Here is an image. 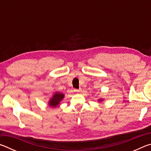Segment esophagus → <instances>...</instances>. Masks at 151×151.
Listing matches in <instances>:
<instances>
[{"label":"esophagus","mask_w":151,"mask_h":151,"mask_svg":"<svg viewBox=\"0 0 151 151\" xmlns=\"http://www.w3.org/2000/svg\"><path fill=\"white\" fill-rule=\"evenodd\" d=\"M81 91V88L75 89V90H74V92H75V93H79V92H80Z\"/></svg>","instance_id":"obj_1"}]
</instances>
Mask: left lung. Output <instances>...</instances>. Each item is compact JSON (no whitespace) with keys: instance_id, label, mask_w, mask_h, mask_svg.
Masks as SVG:
<instances>
[{"instance_id":"left-lung-1","label":"left lung","mask_w":151,"mask_h":151,"mask_svg":"<svg viewBox=\"0 0 151 151\" xmlns=\"http://www.w3.org/2000/svg\"><path fill=\"white\" fill-rule=\"evenodd\" d=\"M103 101V99H98V101H99V102H102Z\"/></svg>"}]
</instances>
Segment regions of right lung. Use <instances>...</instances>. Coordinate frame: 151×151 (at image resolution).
Masks as SVG:
<instances>
[{
  "label": "right lung",
  "instance_id": "add662e5",
  "mask_svg": "<svg viewBox=\"0 0 151 151\" xmlns=\"http://www.w3.org/2000/svg\"><path fill=\"white\" fill-rule=\"evenodd\" d=\"M64 98H65L64 94L59 93V92H55L52 94L50 100L48 101V105L50 107H57L59 105L60 102L63 100Z\"/></svg>",
  "mask_w": 151,
  "mask_h": 151
}]
</instances>
